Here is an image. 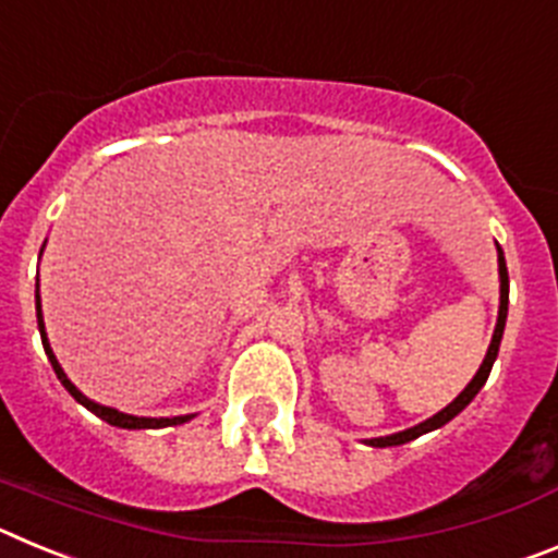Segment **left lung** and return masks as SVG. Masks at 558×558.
Instances as JSON below:
<instances>
[{
    "label": "left lung",
    "instance_id": "8db88e82",
    "mask_svg": "<svg viewBox=\"0 0 558 558\" xmlns=\"http://www.w3.org/2000/svg\"><path fill=\"white\" fill-rule=\"evenodd\" d=\"M497 270H500V313H497V327H495V335H492L489 352H486V357H483L481 368H477V374L472 377L470 386L463 388V391L458 393L456 399H452L445 411H438L436 416L425 418L422 425L408 427V430L393 433V436L368 438L366 445H372V447H397V445H405V441H413V438H418V436H425V433H430V430H438V427L447 425L450 418H456L458 413L463 411V408L470 405L472 399H475V393L481 391L483 386H486V379H489V372H492V366H495V360H497V352H500L502 329H506V315H509V270H506V256H502L500 245H497Z\"/></svg>",
    "mask_w": 558,
    "mask_h": 558
}]
</instances>
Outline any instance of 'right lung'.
I'll return each instance as SVG.
<instances>
[{"label": "right lung", "instance_id": "obj_1", "mask_svg": "<svg viewBox=\"0 0 558 558\" xmlns=\"http://www.w3.org/2000/svg\"><path fill=\"white\" fill-rule=\"evenodd\" d=\"M36 315H38V332H41V343H44V352H47L49 363H52V368H56L58 379H61V386L66 388L72 397L81 402L83 408H88V411L95 413V416H100L102 422H108V425L113 427H125V430H142V427H147V430H159V427H172V425H184V422H190V416H172V418H147V416H131V413H122L117 411V408H106L100 405V402H95V399H88L83 397L81 391L75 388V383L63 374L61 363H58V357L52 354V347H49V340H47V332H44V315H41V295L36 293Z\"/></svg>", "mask_w": 558, "mask_h": 558}]
</instances>
